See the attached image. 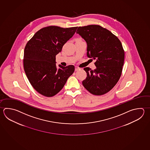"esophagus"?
Masks as SVG:
<instances>
[{
	"instance_id": "1",
	"label": "esophagus",
	"mask_w": 150,
	"mask_h": 150,
	"mask_svg": "<svg viewBox=\"0 0 150 150\" xmlns=\"http://www.w3.org/2000/svg\"><path fill=\"white\" fill-rule=\"evenodd\" d=\"M75 71H79V70H80V68L76 66V67H75Z\"/></svg>"
}]
</instances>
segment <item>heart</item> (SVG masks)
<instances>
[{
    "instance_id": "heart-1",
    "label": "heart",
    "mask_w": 150,
    "mask_h": 150,
    "mask_svg": "<svg viewBox=\"0 0 150 150\" xmlns=\"http://www.w3.org/2000/svg\"><path fill=\"white\" fill-rule=\"evenodd\" d=\"M77 41H82V40H81V39H78Z\"/></svg>"
}]
</instances>
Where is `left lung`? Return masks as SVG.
Masks as SVG:
<instances>
[{
    "mask_svg": "<svg viewBox=\"0 0 150 150\" xmlns=\"http://www.w3.org/2000/svg\"><path fill=\"white\" fill-rule=\"evenodd\" d=\"M76 33L87 43V56L96 60L95 69L84 68L87 77L83 85L94 95L107 93L122 75L125 57L122 43L110 31L97 25L79 27Z\"/></svg>",
    "mask_w": 150,
    "mask_h": 150,
    "instance_id": "8db88e82",
    "label": "left lung"
}]
</instances>
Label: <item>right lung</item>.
Wrapping results in <instances>:
<instances>
[{
  "mask_svg": "<svg viewBox=\"0 0 150 150\" xmlns=\"http://www.w3.org/2000/svg\"><path fill=\"white\" fill-rule=\"evenodd\" d=\"M77 28L45 27L36 32L26 45L23 64L26 76L34 89L44 96L58 93L74 72L73 65L57 67L56 56Z\"/></svg>",
  "mask_w": 150,
  "mask_h": 150,
  "instance_id": "add662e5",
  "label": "right lung"
}]
</instances>
